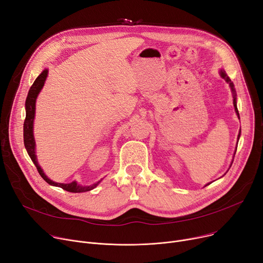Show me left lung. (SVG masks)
I'll list each match as a JSON object with an SVG mask.
<instances>
[{
  "instance_id": "left-lung-1",
  "label": "left lung",
  "mask_w": 263,
  "mask_h": 263,
  "mask_svg": "<svg viewBox=\"0 0 263 263\" xmlns=\"http://www.w3.org/2000/svg\"><path fill=\"white\" fill-rule=\"evenodd\" d=\"M220 76L230 84V87H231V90H232V93H233V98H234V108H235V111H236V114L238 115V117H239V112H238V108H237V94H236V90H235V86H234V83L232 82V80L230 79V77L226 75V73H225V71H223V69H220ZM240 135H241V129H240V131H239V134H238V141H239V138H240ZM236 151H237V146H236V150H235V153H236ZM235 153H234V156H235ZM232 164H233V162H232ZM232 166V165H231ZM211 183H208V184H206L205 186H207V185H209Z\"/></svg>"
}]
</instances>
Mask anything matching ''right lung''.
I'll use <instances>...</instances> for the list:
<instances>
[{
	"mask_svg": "<svg viewBox=\"0 0 263 263\" xmlns=\"http://www.w3.org/2000/svg\"><path fill=\"white\" fill-rule=\"evenodd\" d=\"M48 74V69H44V71L37 77V79L34 80V82L32 83V85L30 86V89L28 91L27 97H26V101H25V110H26V117H25V121H24V126H23V135H24V146L25 149L29 155V157L31 159V161L33 162L34 166L37 167L38 172L40 173V176L42 177V179L48 183L51 186H56V187H60L66 191L69 192H85V191H90L92 189H94L95 187L98 186V184L102 181V179L92 185L89 186H82L79 185L76 181H73L71 183H56L54 181H51L50 179H48L46 177V174L44 173L43 169L40 167L38 160H37V155H36V142H34V137H33V119H34V113H36V100L37 97L39 95V93L41 92L42 87L44 85V82L46 80Z\"/></svg>",
	"mask_w": 263,
	"mask_h": 263,
	"instance_id": "obj_1",
	"label": "right lung"
}]
</instances>
